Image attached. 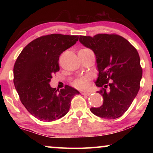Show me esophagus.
<instances>
[{
    "instance_id": "34e87169",
    "label": "esophagus",
    "mask_w": 153,
    "mask_h": 153,
    "mask_svg": "<svg viewBox=\"0 0 153 153\" xmlns=\"http://www.w3.org/2000/svg\"><path fill=\"white\" fill-rule=\"evenodd\" d=\"M81 94L82 95H90L91 94V92H81Z\"/></svg>"
}]
</instances>
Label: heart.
I'll return each mask as SVG.
<instances>
[{
  "mask_svg": "<svg viewBox=\"0 0 153 153\" xmlns=\"http://www.w3.org/2000/svg\"><path fill=\"white\" fill-rule=\"evenodd\" d=\"M81 51H88L89 49H81ZM89 77L88 76H83L81 78H79L74 81V85L75 87L78 88L79 89H85L88 86L89 82Z\"/></svg>",
  "mask_w": 153,
  "mask_h": 153,
  "instance_id": "obj_1",
  "label": "heart"
}]
</instances>
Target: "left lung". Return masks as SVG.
<instances>
[{"mask_svg": "<svg viewBox=\"0 0 153 153\" xmlns=\"http://www.w3.org/2000/svg\"><path fill=\"white\" fill-rule=\"evenodd\" d=\"M79 41L93 50L99 72L96 85L103 97L101 106L91 111L102 118H118L128 109L140 88L142 68L137 50L116 34L79 36ZM110 82H109V81Z\"/></svg>", "mask_w": 153, "mask_h": 153, "instance_id": "obj_1", "label": "left lung"}]
</instances>
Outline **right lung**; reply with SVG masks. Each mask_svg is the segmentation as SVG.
<instances>
[{
    "label": "right lung",
    "mask_w": 153,
    "mask_h": 153,
    "mask_svg": "<svg viewBox=\"0 0 153 153\" xmlns=\"http://www.w3.org/2000/svg\"><path fill=\"white\" fill-rule=\"evenodd\" d=\"M78 39V35H44L27 45L16 60L14 86L23 105L39 120L50 122L65 116L71 100L79 94L70 85L56 90L49 84L52 75L60 70V55Z\"/></svg>",
    "instance_id": "obj_1"
}]
</instances>
